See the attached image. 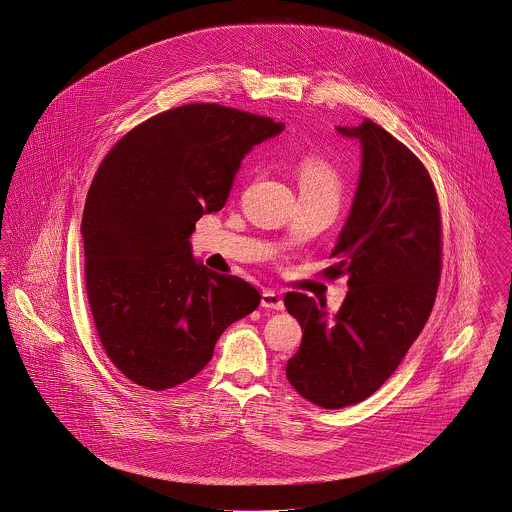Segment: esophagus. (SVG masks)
<instances>
[{
  "label": "esophagus",
  "mask_w": 512,
  "mask_h": 512,
  "mask_svg": "<svg viewBox=\"0 0 512 512\" xmlns=\"http://www.w3.org/2000/svg\"><path fill=\"white\" fill-rule=\"evenodd\" d=\"M261 306L265 310H275V312H282L284 310V302L282 298L273 292V290H265L263 296H261Z\"/></svg>",
  "instance_id": "1"
}]
</instances>
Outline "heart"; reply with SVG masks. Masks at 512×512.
Returning <instances> with one entry per match:
<instances>
[{
  "instance_id": "heart-1",
  "label": "heart",
  "mask_w": 512,
  "mask_h": 512,
  "mask_svg": "<svg viewBox=\"0 0 512 512\" xmlns=\"http://www.w3.org/2000/svg\"><path fill=\"white\" fill-rule=\"evenodd\" d=\"M300 189L302 195L329 198L331 202L339 204L343 193V175L331 159L310 154L300 161Z\"/></svg>"
}]
</instances>
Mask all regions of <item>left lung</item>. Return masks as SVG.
<instances>
[{
    "mask_svg": "<svg viewBox=\"0 0 512 512\" xmlns=\"http://www.w3.org/2000/svg\"><path fill=\"white\" fill-rule=\"evenodd\" d=\"M337 130L360 142L362 169L337 263L323 273L349 276V292L335 315L306 294L284 296L304 329L286 378L325 409L364 401L394 374L433 312L442 271L440 206L423 161L370 118Z\"/></svg>",
    "mask_w": 512,
    "mask_h": 512,
    "instance_id": "left-lung-1",
    "label": "left lung"
}]
</instances>
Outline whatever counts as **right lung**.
Returning a JSON list of instances; mask_svg holds the SVG:
<instances>
[{"mask_svg":"<svg viewBox=\"0 0 512 512\" xmlns=\"http://www.w3.org/2000/svg\"><path fill=\"white\" fill-rule=\"evenodd\" d=\"M284 128L216 103L163 111L122 136L89 187L81 236L99 341L134 384L163 392L210 362L261 294L197 263L198 218L226 204L243 156Z\"/></svg>","mask_w":512,"mask_h":512,"instance_id":"obj_1","label":"right lung"}]
</instances>
